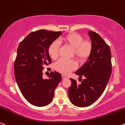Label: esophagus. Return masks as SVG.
<instances>
[{
  "label": "esophagus",
  "instance_id": "34e87169",
  "mask_svg": "<svg viewBox=\"0 0 125 125\" xmlns=\"http://www.w3.org/2000/svg\"><path fill=\"white\" fill-rule=\"evenodd\" d=\"M62 80H64V79L67 78V77H66L65 75H62Z\"/></svg>",
  "mask_w": 125,
  "mask_h": 125
}]
</instances>
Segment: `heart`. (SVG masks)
Masks as SVG:
<instances>
[{
	"label": "heart",
	"mask_w": 125,
	"mask_h": 125,
	"mask_svg": "<svg viewBox=\"0 0 125 125\" xmlns=\"http://www.w3.org/2000/svg\"><path fill=\"white\" fill-rule=\"evenodd\" d=\"M61 42L70 45L74 49V54L79 61L83 62L90 57L92 53L93 45L89 41L84 40L83 36L76 33H69L62 37ZM59 43L57 41L52 42L48 48V53L51 58L55 59L58 55ZM77 64L74 60H66L61 58L55 64L57 71L63 74H68L70 72L75 70Z\"/></svg>",
	"instance_id": "obj_1"
}]
</instances>
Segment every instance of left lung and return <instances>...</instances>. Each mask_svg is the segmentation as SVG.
Listing matches in <instances>:
<instances>
[{"mask_svg":"<svg viewBox=\"0 0 125 125\" xmlns=\"http://www.w3.org/2000/svg\"><path fill=\"white\" fill-rule=\"evenodd\" d=\"M88 34L93 45L92 53L85 64L75 74L85 78L78 84L75 80L70 78L71 85L68 89V96L73 105L78 107L90 106L102 94L112 73L111 52L102 37L93 31Z\"/></svg>","mask_w":125,"mask_h":125,"instance_id":"left-lung-1","label":"left lung"}]
</instances>
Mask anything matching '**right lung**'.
Here are the masks:
<instances>
[{"label": "right lung", "mask_w": 125, "mask_h": 125, "mask_svg": "<svg viewBox=\"0 0 125 125\" xmlns=\"http://www.w3.org/2000/svg\"><path fill=\"white\" fill-rule=\"evenodd\" d=\"M62 34L40 30L28 34L19 44L14 65V76L22 95L29 103L44 106L52 102L54 91L62 77L51 72L49 79L42 78L44 67L51 63L48 48Z\"/></svg>", "instance_id": "obj_1"}]
</instances>
